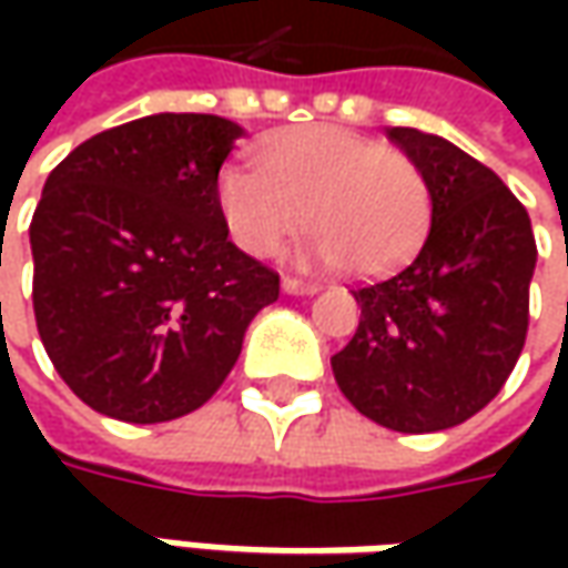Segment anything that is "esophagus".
<instances>
[{
	"label": "esophagus",
	"mask_w": 568,
	"mask_h": 568,
	"mask_svg": "<svg viewBox=\"0 0 568 568\" xmlns=\"http://www.w3.org/2000/svg\"><path fill=\"white\" fill-rule=\"evenodd\" d=\"M281 287H284V294H296V296L318 294V284H313V281H300V277H284V281H281Z\"/></svg>",
	"instance_id": "34e87169"
}]
</instances>
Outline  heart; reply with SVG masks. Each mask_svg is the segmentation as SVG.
Returning a JSON list of instances; mask_svg holds the SVG:
<instances>
[{
    "label": "heart",
    "instance_id": "heart-1",
    "mask_svg": "<svg viewBox=\"0 0 568 568\" xmlns=\"http://www.w3.org/2000/svg\"><path fill=\"white\" fill-rule=\"evenodd\" d=\"M255 164L258 173L230 164L217 176L221 217L255 258L277 255L310 224V262L379 274L424 240L429 189L395 148L341 125H296L258 144Z\"/></svg>",
    "mask_w": 568,
    "mask_h": 568
}]
</instances>
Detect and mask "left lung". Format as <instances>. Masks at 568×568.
Returning a JSON list of instances; mask_svg holds the SVG:
<instances>
[{"label": "left lung", "mask_w": 568, "mask_h": 568, "mask_svg": "<svg viewBox=\"0 0 568 568\" xmlns=\"http://www.w3.org/2000/svg\"><path fill=\"white\" fill-rule=\"evenodd\" d=\"M429 189V233L402 272L354 291L361 325L332 357L363 417L398 433L465 424L499 395L528 335L531 217L490 166L420 129H388Z\"/></svg>", "instance_id": "1"}]
</instances>
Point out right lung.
<instances>
[{
  "label": "right lung",
  "mask_w": 568,
  "mask_h": 568,
  "mask_svg": "<svg viewBox=\"0 0 568 568\" xmlns=\"http://www.w3.org/2000/svg\"><path fill=\"white\" fill-rule=\"evenodd\" d=\"M240 135L224 116L158 113L78 144L50 173L31 221L33 316L55 373L98 414H192L277 300V274L230 243L217 207Z\"/></svg>",
  "instance_id": "right-lung-1"
}]
</instances>
